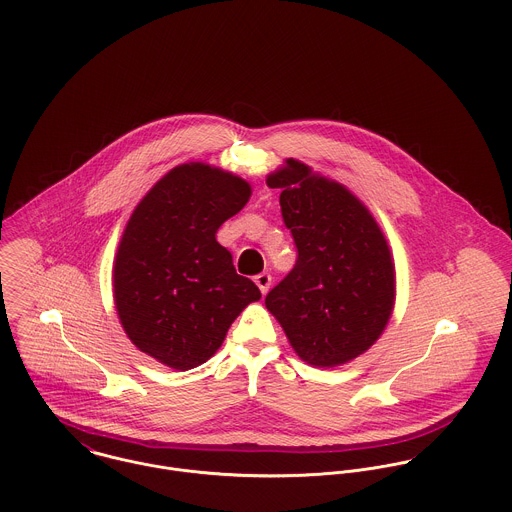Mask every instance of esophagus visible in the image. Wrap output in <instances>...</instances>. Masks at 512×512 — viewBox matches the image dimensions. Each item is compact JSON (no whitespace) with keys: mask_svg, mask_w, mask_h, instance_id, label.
<instances>
[{"mask_svg":"<svg viewBox=\"0 0 512 512\" xmlns=\"http://www.w3.org/2000/svg\"><path fill=\"white\" fill-rule=\"evenodd\" d=\"M255 283H257L259 290H261L263 294H267V290L271 288V275H269V273H261V275L255 277Z\"/></svg>","mask_w":512,"mask_h":512,"instance_id":"1","label":"esophagus"}]
</instances>
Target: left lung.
Returning <instances> with one entry per match:
<instances>
[{
  "label": "left lung",
  "instance_id": "8db88e82",
  "mask_svg": "<svg viewBox=\"0 0 512 512\" xmlns=\"http://www.w3.org/2000/svg\"><path fill=\"white\" fill-rule=\"evenodd\" d=\"M267 186L281 188L298 259L265 306L302 361L343 365L379 340L391 320L397 275L387 237L351 190L296 159L271 172Z\"/></svg>",
  "mask_w": 512,
  "mask_h": 512
}]
</instances>
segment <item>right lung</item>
<instances>
[{
    "label": "right lung",
    "mask_w": 512,
    "mask_h": 512,
    "mask_svg": "<svg viewBox=\"0 0 512 512\" xmlns=\"http://www.w3.org/2000/svg\"><path fill=\"white\" fill-rule=\"evenodd\" d=\"M249 196L241 176L184 163L135 206L115 253L114 302L139 351L176 371L198 367L220 349L243 308L261 298L216 239Z\"/></svg>",
    "instance_id": "right-lung-1"
}]
</instances>
